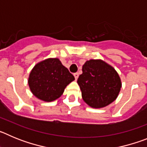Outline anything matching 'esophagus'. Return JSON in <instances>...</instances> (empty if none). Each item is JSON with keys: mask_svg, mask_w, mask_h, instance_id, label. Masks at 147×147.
I'll list each match as a JSON object with an SVG mask.
<instances>
[{"mask_svg": "<svg viewBox=\"0 0 147 147\" xmlns=\"http://www.w3.org/2000/svg\"><path fill=\"white\" fill-rule=\"evenodd\" d=\"M74 76L75 79H76V80L78 79V77H79V74H78V73H75V74H74Z\"/></svg>", "mask_w": 147, "mask_h": 147, "instance_id": "34e87169", "label": "esophagus"}]
</instances>
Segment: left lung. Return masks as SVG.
I'll use <instances>...</instances> for the list:
<instances>
[{"instance_id": "obj_1", "label": "left lung", "mask_w": 147, "mask_h": 147, "mask_svg": "<svg viewBox=\"0 0 147 147\" xmlns=\"http://www.w3.org/2000/svg\"><path fill=\"white\" fill-rule=\"evenodd\" d=\"M77 83L84 102L93 108H102L114 102L121 88L117 71L102 59L86 61Z\"/></svg>"}]
</instances>
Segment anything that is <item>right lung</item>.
Listing matches in <instances>:
<instances>
[{
  "mask_svg": "<svg viewBox=\"0 0 147 147\" xmlns=\"http://www.w3.org/2000/svg\"><path fill=\"white\" fill-rule=\"evenodd\" d=\"M74 80V76L58 58H48L32 68L28 84L34 96L50 102L59 98L66 86Z\"/></svg>",
  "mask_w": 147,
  "mask_h": 147,
  "instance_id": "add662e5",
  "label": "right lung"
}]
</instances>
